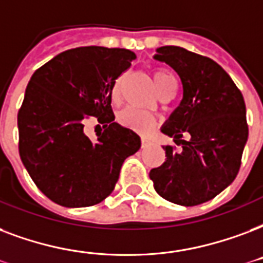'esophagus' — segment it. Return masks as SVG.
Wrapping results in <instances>:
<instances>
[{
  "instance_id": "esophagus-1",
  "label": "esophagus",
  "mask_w": 263,
  "mask_h": 263,
  "mask_svg": "<svg viewBox=\"0 0 263 263\" xmlns=\"http://www.w3.org/2000/svg\"><path fill=\"white\" fill-rule=\"evenodd\" d=\"M140 142H142V147H146V146H147L150 143V140L147 139V138H145V136H142V139H140Z\"/></svg>"
}]
</instances>
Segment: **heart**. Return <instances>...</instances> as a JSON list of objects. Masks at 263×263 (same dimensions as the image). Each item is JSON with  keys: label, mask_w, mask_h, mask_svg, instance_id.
Returning a JSON list of instances; mask_svg holds the SVG:
<instances>
[{"label": "heart", "mask_w": 263, "mask_h": 263, "mask_svg": "<svg viewBox=\"0 0 263 263\" xmlns=\"http://www.w3.org/2000/svg\"><path fill=\"white\" fill-rule=\"evenodd\" d=\"M153 80L154 83H156V87H157L158 92L163 91L164 88L168 87L171 83H175L174 76L168 73V71H165V70H154ZM121 81H123V78H117L114 81L113 87H111L110 98H111L113 102H117L118 98H120V85H121ZM117 120L118 123L124 125V127L134 129V131L142 132V134L150 131L153 128L154 124H156V117H154L153 113H150L147 110L132 107V106H128V107L121 110L118 113Z\"/></svg>", "instance_id": "obj_1"}]
</instances>
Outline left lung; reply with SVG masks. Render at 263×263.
Returning <instances> with one entry per match:
<instances>
[{
    "mask_svg": "<svg viewBox=\"0 0 263 263\" xmlns=\"http://www.w3.org/2000/svg\"><path fill=\"white\" fill-rule=\"evenodd\" d=\"M154 59L171 66L182 83L179 106L161 127L182 150L164 146L167 160L149 176L168 201L198 205L237 176L248 138L246 103L229 74L207 56L167 45L158 48ZM185 132L189 141L181 139Z\"/></svg>",
    "mask_w": 263,
    "mask_h": 263,
    "instance_id": "obj_1",
    "label": "left lung"
}]
</instances>
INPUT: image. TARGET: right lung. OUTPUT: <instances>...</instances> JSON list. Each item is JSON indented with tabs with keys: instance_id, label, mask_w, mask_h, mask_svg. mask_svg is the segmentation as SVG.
<instances>
[{
	"instance_id": "1",
	"label": "right lung",
	"mask_w": 263,
	"mask_h": 263,
	"mask_svg": "<svg viewBox=\"0 0 263 263\" xmlns=\"http://www.w3.org/2000/svg\"><path fill=\"white\" fill-rule=\"evenodd\" d=\"M136 56L123 48L81 47L35 70L17 113L19 154L37 187L63 207L103 201L124 160L140 147L139 135L114 123L110 91ZM89 115L105 131L91 141Z\"/></svg>"
}]
</instances>
